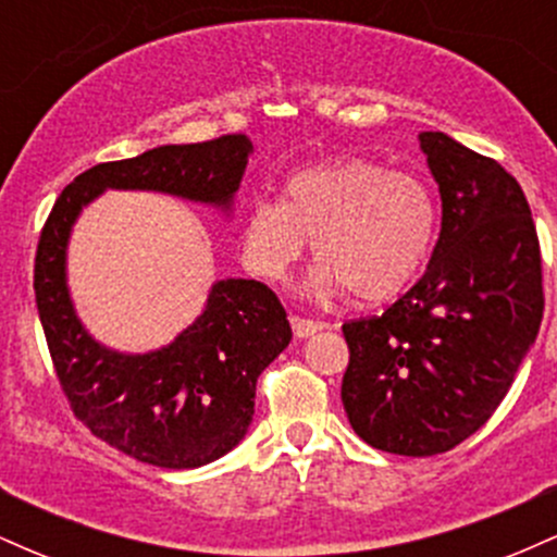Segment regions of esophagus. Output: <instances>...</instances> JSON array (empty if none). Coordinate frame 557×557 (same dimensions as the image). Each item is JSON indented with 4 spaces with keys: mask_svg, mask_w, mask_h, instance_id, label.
Listing matches in <instances>:
<instances>
[{
    "mask_svg": "<svg viewBox=\"0 0 557 557\" xmlns=\"http://www.w3.org/2000/svg\"><path fill=\"white\" fill-rule=\"evenodd\" d=\"M290 324H293V335L300 337V341H304V337L317 335V332L324 327L322 322H314V319H306V317H290Z\"/></svg>",
    "mask_w": 557,
    "mask_h": 557,
    "instance_id": "1",
    "label": "esophagus"
}]
</instances>
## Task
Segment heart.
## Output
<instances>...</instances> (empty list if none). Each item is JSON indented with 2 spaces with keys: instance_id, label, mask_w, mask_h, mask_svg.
<instances>
[{
  "instance_id": "b5f03b06",
  "label": "heart",
  "mask_w": 557,
  "mask_h": 557,
  "mask_svg": "<svg viewBox=\"0 0 557 557\" xmlns=\"http://www.w3.org/2000/svg\"><path fill=\"white\" fill-rule=\"evenodd\" d=\"M434 230L437 207L421 177L341 157L296 172L283 203H253L243 220L240 257L248 272L280 283L314 240L322 264L311 272L309 293L350 287L356 298L376 304L413 283Z\"/></svg>"
}]
</instances>
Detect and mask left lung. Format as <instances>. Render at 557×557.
I'll list each match as a JSON object with an SVG mask.
<instances>
[{"mask_svg":"<svg viewBox=\"0 0 557 557\" xmlns=\"http://www.w3.org/2000/svg\"><path fill=\"white\" fill-rule=\"evenodd\" d=\"M443 225L426 272L382 317L343 324L341 398L363 443L437 456L500 406L542 322L540 240L527 196L495 159L419 133Z\"/></svg>","mask_w":557,"mask_h":557,"instance_id":"obj_1","label":"left lung"}]
</instances>
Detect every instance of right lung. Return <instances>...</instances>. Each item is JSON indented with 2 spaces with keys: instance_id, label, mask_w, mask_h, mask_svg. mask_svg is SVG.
<instances>
[{
  "instance_id": "obj_1",
  "label": "right lung",
  "mask_w": 557,
  "mask_h": 557,
  "mask_svg": "<svg viewBox=\"0 0 557 557\" xmlns=\"http://www.w3.org/2000/svg\"><path fill=\"white\" fill-rule=\"evenodd\" d=\"M251 154L246 136H222L96 164L62 190L41 230L34 290L60 385L75 417L136 461L198 469L233 450L251 426L259 374L290 343V322L264 283L227 277L172 343L114 350L83 327L70 298V235L104 190H154L233 216Z\"/></svg>"
}]
</instances>
